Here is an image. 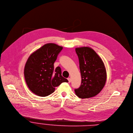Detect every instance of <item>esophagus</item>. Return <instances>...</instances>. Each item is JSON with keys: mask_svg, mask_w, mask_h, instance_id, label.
I'll return each instance as SVG.
<instances>
[{"mask_svg": "<svg viewBox=\"0 0 133 133\" xmlns=\"http://www.w3.org/2000/svg\"><path fill=\"white\" fill-rule=\"evenodd\" d=\"M68 82L69 83H70L71 82V79L70 78H68Z\"/></svg>", "mask_w": 133, "mask_h": 133, "instance_id": "esophagus-1", "label": "esophagus"}]
</instances>
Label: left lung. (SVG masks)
I'll list each match as a JSON object with an SVG mask.
<instances>
[{
    "instance_id": "left-lung-1",
    "label": "left lung",
    "mask_w": 133,
    "mask_h": 133,
    "mask_svg": "<svg viewBox=\"0 0 133 133\" xmlns=\"http://www.w3.org/2000/svg\"><path fill=\"white\" fill-rule=\"evenodd\" d=\"M78 57L82 81L75 92L80 98H89L97 95L104 87L107 74L101 59L89 47L75 49Z\"/></svg>"
}]
</instances>
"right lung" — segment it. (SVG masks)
<instances>
[{"mask_svg": "<svg viewBox=\"0 0 133 133\" xmlns=\"http://www.w3.org/2000/svg\"><path fill=\"white\" fill-rule=\"evenodd\" d=\"M63 47L48 43L33 53L28 58L24 68V77L30 90L40 96L52 94L55 88L68 80L62 75L59 66L54 64Z\"/></svg>", "mask_w": 133, "mask_h": 133, "instance_id": "add662e5", "label": "right lung"}]
</instances>
